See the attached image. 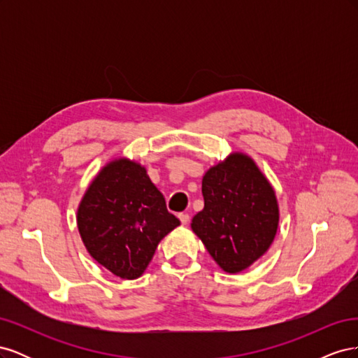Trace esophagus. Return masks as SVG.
<instances>
[{"instance_id":"obj_1","label":"esophagus","mask_w":358,"mask_h":358,"mask_svg":"<svg viewBox=\"0 0 358 358\" xmlns=\"http://www.w3.org/2000/svg\"><path fill=\"white\" fill-rule=\"evenodd\" d=\"M179 220L182 225H187L189 222V215L188 213H179Z\"/></svg>"}]
</instances>
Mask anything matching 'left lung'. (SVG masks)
Segmentation results:
<instances>
[{
	"instance_id": "left-lung-1",
	"label": "left lung",
	"mask_w": 358,
	"mask_h": 358,
	"mask_svg": "<svg viewBox=\"0 0 358 358\" xmlns=\"http://www.w3.org/2000/svg\"><path fill=\"white\" fill-rule=\"evenodd\" d=\"M204 208L191 229L227 273L242 272L264 255L279 222L273 188L255 162L231 154L203 176Z\"/></svg>"
}]
</instances>
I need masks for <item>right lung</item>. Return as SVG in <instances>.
<instances>
[{"label":"right lung","instance_id":"obj_1","mask_svg":"<svg viewBox=\"0 0 358 358\" xmlns=\"http://www.w3.org/2000/svg\"><path fill=\"white\" fill-rule=\"evenodd\" d=\"M179 224L146 169L127 158L103 167L78 209L88 252L122 279L142 276L162 237Z\"/></svg>","mask_w":358,"mask_h":358}]
</instances>
